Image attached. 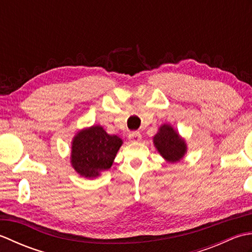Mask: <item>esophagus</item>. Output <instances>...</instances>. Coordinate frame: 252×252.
<instances>
[{
	"mask_svg": "<svg viewBox=\"0 0 252 252\" xmlns=\"http://www.w3.org/2000/svg\"><path fill=\"white\" fill-rule=\"evenodd\" d=\"M129 140L131 141V142H140L141 140H142V136H141V133L140 132H137V131H135V132H131L130 134H129Z\"/></svg>",
	"mask_w": 252,
	"mask_h": 252,
	"instance_id": "esophagus-1",
	"label": "esophagus"
}]
</instances>
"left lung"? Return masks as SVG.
Returning a JSON list of instances; mask_svg holds the SVG:
<instances>
[{"instance_id": "left-lung-1", "label": "left lung", "mask_w": 252, "mask_h": 252, "mask_svg": "<svg viewBox=\"0 0 252 252\" xmlns=\"http://www.w3.org/2000/svg\"><path fill=\"white\" fill-rule=\"evenodd\" d=\"M153 140L158 153L168 162H178L186 154L187 146L185 141L170 125L160 126Z\"/></svg>"}]
</instances>
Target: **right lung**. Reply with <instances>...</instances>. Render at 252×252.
Here are the masks:
<instances>
[{
  "label": "right lung",
  "instance_id": "1",
  "mask_svg": "<svg viewBox=\"0 0 252 252\" xmlns=\"http://www.w3.org/2000/svg\"><path fill=\"white\" fill-rule=\"evenodd\" d=\"M122 143L120 137L109 135L100 126L79 131L71 146L72 168L83 178H97L110 169Z\"/></svg>",
  "mask_w": 252,
  "mask_h": 252
}]
</instances>
